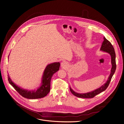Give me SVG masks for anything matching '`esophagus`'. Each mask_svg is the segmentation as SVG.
<instances>
[{
    "mask_svg": "<svg viewBox=\"0 0 124 124\" xmlns=\"http://www.w3.org/2000/svg\"><path fill=\"white\" fill-rule=\"evenodd\" d=\"M61 66L63 68H65L66 67H67L68 63L65 61H63L61 63Z\"/></svg>",
    "mask_w": 124,
    "mask_h": 124,
    "instance_id": "obj_1",
    "label": "esophagus"
}]
</instances>
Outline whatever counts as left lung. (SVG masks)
Instances as JSON below:
<instances>
[{
    "mask_svg": "<svg viewBox=\"0 0 124 124\" xmlns=\"http://www.w3.org/2000/svg\"><path fill=\"white\" fill-rule=\"evenodd\" d=\"M104 41L102 42L101 46L100 47V50L108 53L111 56V62L112 65V68L111 69V72L108 79L104 85L101 86L100 87L97 88L96 89L85 93H78L74 91L70 86V90L71 92L75 96L80 98H93L96 96L98 94L101 92L105 91L107 87H108L109 84L111 80V78L114 74L116 69V54L115 52L114 48L111 44L110 42L105 37H104Z\"/></svg>",
    "mask_w": 124,
    "mask_h": 124,
    "instance_id": "obj_1",
    "label": "left lung"
}]
</instances>
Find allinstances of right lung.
Instances as JSON below:
<instances>
[{
	"mask_svg": "<svg viewBox=\"0 0 124 124\" xmlns=\"http://www.w3.org/2000/svg\"><path fill=\"white\" fill-rule=\"evenodd\" d=\"M9 57V56H8ZM60 64L59 62L48 64L45 69L40 85L37 89L28 90L16 85L11 79L8 74V80L10 84L20 95L28 99H38L46 96L50 90V81L53 75L59 69Z\"/></svg>",
	"mask_w": 124,
	"mask_h": 124,
	"instance_id": "right-lung-1",
	"label": "right lung"
}]
</instances>
